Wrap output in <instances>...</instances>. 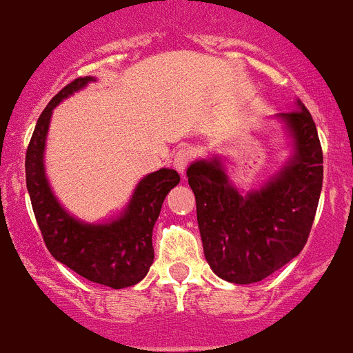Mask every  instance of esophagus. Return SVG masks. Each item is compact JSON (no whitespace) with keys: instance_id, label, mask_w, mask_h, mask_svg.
I'll use <instances>...</instances> for the list:
<instances>
[{"instance_id":"34e87169","label":"esophagus","mask_w":353,"mask_h":353,"mask_svg":"<svg viewBox=\"0 0 353 353\" xmlns=\"http://www.w3.org/2000/svg\"><path fill=\"white\" fill-rule=\"evenodd\" d=\"M188 163H190V151L185 148H180L173 157V165L174 169L179 171V173L184 174L185 168H188Z\"/></svg>"}]
</instances>
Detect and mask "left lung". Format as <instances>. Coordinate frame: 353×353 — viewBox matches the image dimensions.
Listing matches in <instances>:
<instances>
[{"label":"left lung","instance_id":"1","mask_svg":"<svg viewBox=\"0 0 353 353\" xmlns=\"http://www.w3.org/2000/svg\"><path fill=\"white\" fill-rule=\"evenodd\" d=\"M290 157L256 190H239L219 154L194 160L188 182L211 270L233 284L259 283L303 252L323 190V149L310 111L277 114Z\"/></svg>","mask_w":353,"mask_h":353}]
</instances>
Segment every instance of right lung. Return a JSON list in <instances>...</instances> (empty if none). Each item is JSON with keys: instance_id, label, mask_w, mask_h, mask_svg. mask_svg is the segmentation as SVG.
<instances>
[{"instance_id": "right-lung-1", "label": "right lung", "mask_w": 353, "mask_h": 353, "mask_svg": "<svg viewBox=\"0 0 353 353\" xmlns=\"http://www.w3.org/2000/svg\"><path fill=\"white\" fill-rule=\"evenodd\" d=\"M91 81L97 78L85 76L70 81L39 114L25 157L27 190L50 255L91 283L120 290L140 283L148 275L154 259V222L163 199L180 182V174L168 168L145 174L122 213L107 222L80 221L65 210L45 173L47 132L54 107Z\"/></svg>"}]
</instances>
